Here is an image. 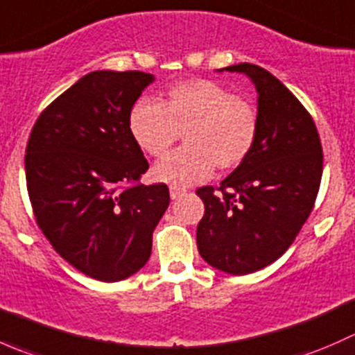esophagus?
Masks as SVG:
<instances>
[{"label": "esophagus", "mask_w": 355, "mask_h": 355, "mask_svg": "<svg viewBox=\"0 0 355 355\" xmlns=\"http://www.w3.org/2000/svg\"><path fill=\"white\" fill-rule=\"evenodd\" d=\"M184 194H185V189L178 187V185H171V187H170L171 199H178V198H182Z\"/></svg>", "instance_id": "1"}]
</instances>
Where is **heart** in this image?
Wrapping results in <instances>:
<instances>
[{
  "instance_id": "1",
  "label": "heart",
  "mask_w": 355,
  "mask_h": 355,
  "mask_svg": "<svg viewBox=\"0 0 355 355\" xmlns=\"http://www.w3.org/2000/svg\"><path fill=\"white\" fill-rule=\"evenodd\" d=\"M128 128L146 155L163 156L184 132V148L156 164L161 182L189 185L220 170H234L250 156L259 135V113L249 99L206 78L171 85L163 101L142 98L132 106Z\"/></svg>"
}]
</instances>
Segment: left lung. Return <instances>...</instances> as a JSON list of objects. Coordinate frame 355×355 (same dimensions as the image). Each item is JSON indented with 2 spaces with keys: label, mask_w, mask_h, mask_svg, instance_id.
Wrapping results in <instances>:
<instances>
[{
  "label": "left lung",
  "mask_w": 355,
  "mask_h": 355,
  "mask_svg": "<svg viewBox=\"0 0 355 355\" xmlns=\"http://www.w3.org/2000/svg\"><path fill=\"white\" fill-rule=\"evenodd\" d=\"M250 77L259 94L252 153L220 187H200L198 249L213 268L249 275L277 261L309 218L323 175V148L309 111L264 68L227 67Z\"/></svg>",
  "instance_id": "1"
}]
</instances>
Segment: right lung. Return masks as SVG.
Segmentation results:
<instances>
[{
	"instance_id": "add662e5",
	"label": "right lung",
	"mask_w": 355,
	"mask_h": 355,
	"mask_svg": "<svg viewBox=\"0 0 355 355\" xmlns=\"http://www.w3.org/2000/svg\"><path fill=\"white\" fill-rule=\"evenodd\" d=\"M151 73L91 71L34 123L25 178L37 227L71 266L101 282L137 273L170 204L166 184L142 185L149 163L128 114Z\"/></svg>"
}]
</instances>
